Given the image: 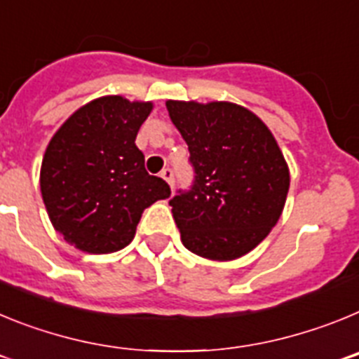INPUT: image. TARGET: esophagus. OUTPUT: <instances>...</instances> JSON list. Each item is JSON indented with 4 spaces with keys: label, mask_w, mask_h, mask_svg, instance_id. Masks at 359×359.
<instances>
[{
    "label": "esophagus",
    "mask_w": 359,
    "mask_h": 359,
    "mask_svg": "<svg viewBox=\"0 0 359 359\" xmlns=\"http://www.w3.org/2000/svg\"><path fill=\"white\" fill-rule=\"evenodd\" d=\"M160 176L163 177L165 182L169 183L170 187L174 185V172H172V169H163V170H161V174H160Z\"/></svg>",
    "instance_id": "esophagus-1"
}]
</instances>
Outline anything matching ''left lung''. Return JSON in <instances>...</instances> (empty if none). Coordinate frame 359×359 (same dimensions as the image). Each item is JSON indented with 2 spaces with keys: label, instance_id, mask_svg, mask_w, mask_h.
<instances>
[{
  "label": "left lung",
  "instance_id": "1",
  "mask_svg": "<svg viewBox=\"0 0 359 359\" xmlns=\"http://www.w3.org/2000/svg\"><path fill=\"white\" fill-rule=\"evenodd\" d=\"M165 106L196 172L192 189L169 201L183 246L219 262L246 255L268 237L286 205L290 169L275 136L239 104Z\"/></svg>",
  "mask_w": 359,
  "mask_h": 359
}]
</instances>
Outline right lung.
Wrapping results in <instances>:
<instances>
[{"mask_svg": "<svg viewBox=\"0 0 359 359\" xmlns=\"http://www.w3.org/2000/svg\"><path fill=\"white\" fill-rule=\"evenodd\" d=\"M152 102L106 95L79 107L52 136L41 194L55 231L84 253L126 248L147 207L170 187L145 170L136 135Z\"/></svg>", "mask_w": 359, "mask_h": 359, "instance_id": "1", "label": "right lung"}]
</instances>
